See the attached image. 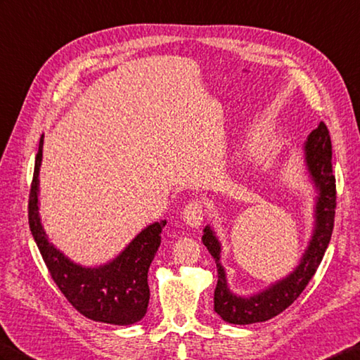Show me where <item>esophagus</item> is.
I'll list each match as a JSON object with an SVG mask.
<instances>
[{"mask_svg":"<svg viewBox=\"0 0 360 360\" xmlns=\"http://www.w3.org/2000/svg\"><path fill=\"white\" fill-rule=\"evenodd\" d=\"M205 214H206L205 201L200 198L191 200L185 206V209H183V218H185L186 224L191 227H198L201 221H203Z\"/></svg>","mask_w":360,"mask_h":360,"instance_id":"34e87169","label":"esophagus"}]
</instances>
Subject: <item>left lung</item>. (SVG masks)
I'll use <instances>...</instances> for the list:
<instances>
[{
    "label": "left lung",
    "mask_w": 360,
    "mask_h": 360,
    "mask_svg": "<svg viewBox=\"0 0 360 360\" xmlns=\"http://www.w3.org/2000/svg\"><path fill=\"white\" fill-rule=\"evenodd\" d=\"M304 150L307 166L319 191V195L313 238L309 249L304 253L301 264L296 267L293 274L255 296L240 297L232 295L226 284L224 269L220 264V243L215 238L212 229L209 226L205 227V235L201 240L210 255L214 257L218 271L214 310L226 322L238 323V326L264 322L288 309L316 274L323 253L328 248L336 214V179L333 175L331 165V140L328 128L323 122L311 131Z\"/></svg>",
    "instance_id": "left-lung-1"
}]
</instances>
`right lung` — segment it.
I'll list each match as a JSON object with an SVG mask.
<instances>
[{"instance_id": "1", "label": "right lung", "mask_w": 360, "mask_h": 360, "mask_svg": "<svg viewBox=\"0 0 360 360\" xmlns=\"http://www.w3.org/2000/svg\"><path fill=\"white\" fill-rule=\"evenodd\" d=\"M42 142L34 160L33 180L29 194V226L49 274L67 301L96 322L112 326H131L142 319L150 302L148 269L162 241L166 221L154 223L140 232L120 255L98 269L75 264L53 248L38 217V175L42 160Z\"/></svg>"}]
</instances>
